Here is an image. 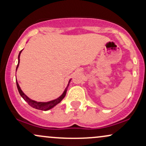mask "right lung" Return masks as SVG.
I'll return each instance as SVG.
<instances>
[{
	"instance_id": "add662e5",
	"label": "right lung",
	"mask_w": 146,
	"mask_h": 146,
	"mask_svg": "<svg viewBox=\"0 0 146 146\" xmlns=\"http://www.w3.org/2000/svg\"><path fill=\"white\" fill-rule=\"evenodd\" d=\"M22 50L20 51V53H19V55H18V63H17V65L16 67V71L17 70V68H18V66H19V64H20V56L21 53H22ZM71 79H70L69 81H68V82L67 86L66 87V88L64 89V92H62V94H61V95L58 98H57V99H56L52 100V101H47V102H38V101H34V100L30 99L29 96H26V94L23 92L22 89L20 88L18 82H17V79H16V84H17V90H18V92H19V93H20V96H22L23 99H24V101H25L26 103H27L28 104L30 105V106H31L32 108H35V109H36V110H42V111H48V110H51V109L54 108L56 105H58V103H60V102L62 101V100L64 99V96H65L66 94V91H67L68 85H69V83H70V82H71Z\"/></svg>"
}]
</instances>
